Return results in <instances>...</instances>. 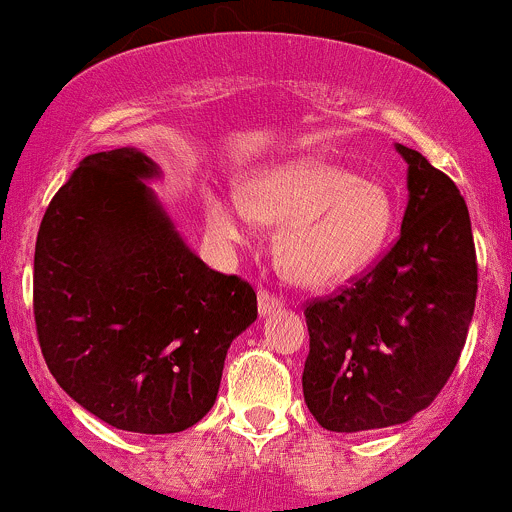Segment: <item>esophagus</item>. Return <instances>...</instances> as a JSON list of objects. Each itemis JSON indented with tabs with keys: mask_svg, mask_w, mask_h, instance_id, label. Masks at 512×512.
Instances as JSON below:
<instances>
[{
	"mask_svg": "<svg viewBox=\"0 0 512 512\" xmlns=\"http://www.w3.org/2000/svg\"><path fill=\"white\" fill-rule=\"evenodd\" d=\"M283 308V301L278 296H273V293H268V291H258V313H261V316H271V313H276V311H281Z\"/></svg>",
	"mask_w": 512,
	"mask_h": 512,
	"instance_id": "obj_1",
	"label": "esophagus"
}]
</instances>
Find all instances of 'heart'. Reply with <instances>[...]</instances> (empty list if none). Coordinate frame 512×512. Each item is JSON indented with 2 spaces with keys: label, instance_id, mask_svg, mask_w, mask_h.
Here are the masks:
<instances>
[{
  "label": "heart",
  "instance_id": "obj_1",
  "mask_svg": "<svg viewBox=\"0 0 512 512\" xmlns=\"http://www.w3.org/2000/svg\"><path fill=\"white\" fill-rule=\"evenodd\" d=\"M256 219L281 226L276 258L291 281L328 286L353 276L383 249L396 206L378 181L318 159L263 171L246 196L206 191V231L219 244L249 241Z\"/></svg>",
  "mask_w": 512,
  "mask_h": 512
}]
</instances>
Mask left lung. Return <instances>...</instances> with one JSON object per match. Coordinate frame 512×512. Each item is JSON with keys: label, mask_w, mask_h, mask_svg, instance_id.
Wrapping results in <instances>:
<instances>
[{"label": "left lung", "mask_w": 512, "mask_h": 512, "mask_svg": "<svg viewBox=\"0 0 512 512\" xmlns=\"http://www.w3.org/2000/svg\"><path fill=\"white\" fill-rule=\"evenodd\" d=\"M401 236L366 276L306 306L303 398L326 430L398 426L428 408L465 346L478 293L473 231L458 186L416 149Z\"/></svg>", "instance_id": "obj_1"}]
</instances>
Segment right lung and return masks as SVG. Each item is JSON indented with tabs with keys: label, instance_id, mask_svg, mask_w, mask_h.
Wrapping results in <instances>:
<instances>
[{
	"label": "right lung",
	"instance_id": "obj_1",
	"mask_svg": "<svg viewBox=\"0 0 512 512\" xmlns=\"http://www.w3.org/2000/svg\"><path fill=\"white\" fill-rule=\"evenodd\" d=\"M124 146L89 154L54 194L34 249V321L59 386L99 421L179 433L211 411L256 291L206 266Z\"/></svg>",
	"mask_w": 512,
	"mask_h": 512
}]
</instances>
